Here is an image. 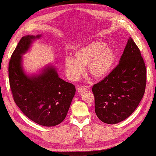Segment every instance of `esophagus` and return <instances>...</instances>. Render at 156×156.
<instances>
[{
  "label": "esophagus",
  "instance_id": "obj_1",
  "mask_svg": "<svg viewBox=\"0 0 156 156\" xmlns=\"http://www.w3.org/2000/svg\"><path fill=\"white\" fill-rule=\"evenodd\" d=\"M88 89V88L87 87H78V93H83V91H87Z\"/></svg>",
  "mask_w": 156,
  "mask_h": 156
}]
</instances>
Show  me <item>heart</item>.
<instances>
[{"mask_svg":"<svg viewBox=\"0 0 156 156\" xmlns=\"http://www.w3.org/2000/svg\"><path fill=\"white\" fill-rule=\"evenodd\" d=\"M75 58L67 56L65 59V70L72 80H77L85 72L87 65L90 74L101 79L109 74L115 62V54L112 47L100 41H94L76 48Z\"/></svg>","mask_w":156,"mask_h":156,"instance_id":"obj_1","label":"heart"}]
</instances>
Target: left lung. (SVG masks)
I'll return each instance as SVG.
<instances>
[{"mask_svg":"<svg viewBox=\"0 0 156 156\" xmlns=\"http://www.w3.org/2000/svg\"><path fill=\"white\" fill-rule=\"evenodd\" d=\"M146 83V67L140 51L129 38L119 64L92 87L98 118L110 125L126 119L143 98Z\"/></svg>","mask_w":156,"mask_h":156,"instance_id":"obj_1","label":"left lung"}]
</instances>
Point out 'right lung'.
Wrapping results in <instances>:
<instances>
[{"instance_id":"obj_1","label":"right lung","mask_w":156,"mask_h":156,"mask_svg":"<svg viewBox=\"0 0 156 156\" xmlns=\"http://www.w3.org/2000/svg\"><path fill=\"white\" fill-rule=\"evenodd\" d=\"M41 36L27 35L20 39L9 60V84L15 103L27 118L40 125L54 126L65 120L76 87L60 78L51 65L38 74L25 72L23 55Z\"/></svg>"}]
</instances>
